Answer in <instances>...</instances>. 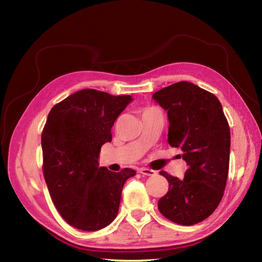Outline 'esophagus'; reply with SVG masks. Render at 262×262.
Returning a JSON list of instances; mask_svg holds the SVG:
<instances>
[{"instance_id": "34e87169", "label": "esophagus", "mask_w": 262, "mask_h": 262, "mask_svg": "<svg viewBox=\"0 0 262 262\" xmlns=\"http://www.w3.org/2000/svg\"><path fill=\"white\" fill-rule=\"evenodd\" d=\"M140 172L142 173V175H145V176H155L157 171L156 170H153V169H149V168H140Z\"/></svg>"}]
</instances>
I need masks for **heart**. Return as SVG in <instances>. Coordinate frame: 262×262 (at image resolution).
Listing matches in <instances>:
<instances>
[{
	"instance_id": "b5f03b06",
	"label": "heart",
	"mask_w": 262,
	"mask_h": 262,
	"mask_svg": "<svg viewBox=\"0 0 262 262\" xmlns=\"http://www.w3.org/2000/svg\"><path fill=\"white\" fill-rule=\"evenodd\" d=\"M149 109H153V108H147V109H145V110H149ZM145 110H144V112H145Z\"/></svg>"
}]
</instances>
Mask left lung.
I'll list each match as a JSON object with an SVG mask.
<instances>
[{
  "instance_id": "obj_1",
  "label": "left lung",
  "mask_w": 262,
  "mask_h": 262,
  "mask_svg": "<svg viewBox=\"0 0 262 262\" xmlns=\"http://www.w3.org/2000/svg\"><path fill=\"white\" fill-rule=\"evenodd\" d=\"M167 112L168 143L182 150L188 168L179 179L166 171L168 191L158 210L180 225L202 222L217 208L226 187L231 132L215 95L190 82H178L153 94Z\"/></svg>"
}]
</instances>
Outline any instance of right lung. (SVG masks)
<instances>
[{"label":"right lung","mask_w":262,"mask_h":262,"mask_svg":"<svg viewBox=\"0 0 262 262\" xmlns=\"http://www.w3.org/2000/svg\"><path fill=\"white\" fill-rule=\"evenodd\" d=\"M131 100L85 89L50 110L41 133L42 170L55 208L71 226L98 231L117 216L124 182L136 171L99 167L98 157Z\"/></svg>","instance_id":"right-lung-1"}]
</instances>
